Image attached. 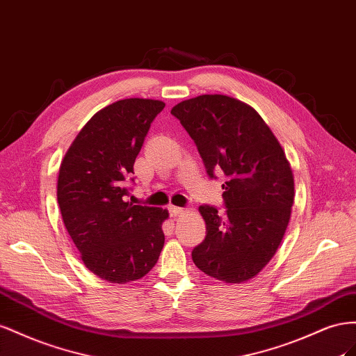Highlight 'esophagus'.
<instances>
[{
	"label": "esophagus",
	"mask_w": 356,
	"mask_h": 356,
	"mask_svg": "<svg viewBox=\"0 0 356 356\" xmlns=\"http://www.w3.org/2000/svg\"><path fill=\"white\" fill-rule=\"evenodd\" d=\"M168 211H170L171 216H177V215H180V213H184V209L170 204V206H168Z\"/></svg>",
	"instance_id": "obj_1"
}]
</instances>
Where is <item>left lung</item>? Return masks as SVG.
<instances>
[{"mask_svg":"<svg viewBox=\"0 0 356 356\" xmlns=\"http://www.w3.org/2000/svg\"><path fill=\"white\" fill-rule=\"evenodd\" d=\"M198 147L209 177L223 172V215L202 204L206 238L192 261L227 283L252 279L267 266L285 234L293 204V177L266 122L241 101L200 95L171 108Z\"/></svg>","mask_w":356,"mask_h":356,"instance_id":"1","label":"left lung"}]
</instances>
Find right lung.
<instances>
[{
  "mask_svg": "<svg viewBox=\"0 0 356 356\" xmlns=\"http://www.w3.org/2000/svg\"><path fill=\"white\" fill-rule=\"evenodd\" d=\"M165 104L128 98L99 110L77 134L59 168L58 204L85 266L110 283L141 279L164 248L168 211L127 201L134 162Z\"/></svg>",
  "mask_w": 356,
  "mask_h": 356,
  "instance_id": "obj_1",
  "label": "right lung"
}]
</instances>
